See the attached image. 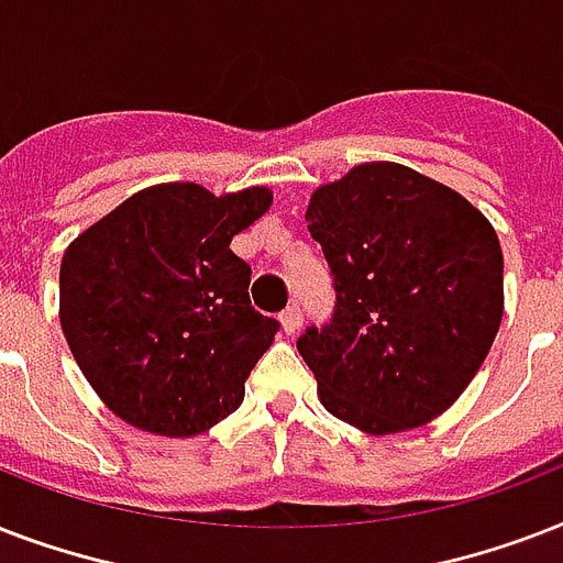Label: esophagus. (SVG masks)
I'll return each mask as SVG.
<instances>
[{"label": "esophagus", "mask_w": 563, "mask_h": 563, "mask_svg": "<svg viewBox=\"0 0 563 563\" xmlns=\"http://www.w3.org/2000/svg\"><path fill=\"white\" fill-rule=\"evenodd\" d=\"M299 325H302V308L299 305H287L285 311H282V329H285V334H296Z\"/></svg>", "instance_id": "34e87169"}]
</instances>
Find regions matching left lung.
Wrapping results in <instances>:
<instances>
[{
	"label": "left lung",
	"instance_id": "8db88e82",
	"mask_svg": "<svg viewBox=\"0 0 563 563\" xmlns=\"http://www.w3.org/2000/svg\"><path fill=\"white\" fill-rule=\"evenodd\" d=\"M334 276V317L296 350L320 402L367 434L455 402L503 322V246L476 205L394 161L317 187L305 211Z\"/></svg>",
	"mask_w": 563,
	"mask_h": 563
}]
</instances>
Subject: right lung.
Returning <instances> with one entry per match:
<instances>
[{"label": "right lung", "mask_w": 563, "mask_h": 563, "mask_svg": "<svg viewBox=\"0 0 563 563\" xmlns=\"http://www.w3.org/2000/svg\"><path fill=\"white\" fill-rule=\"evenodd\" d=\"M269 205V187L213 196L167 181L69 243L60 329L108 411L150 434L194 438L241 408L278 322L252 308V269L229 246Z\"/></svg>", "instance_id": "obj_1"}]
</instances>
